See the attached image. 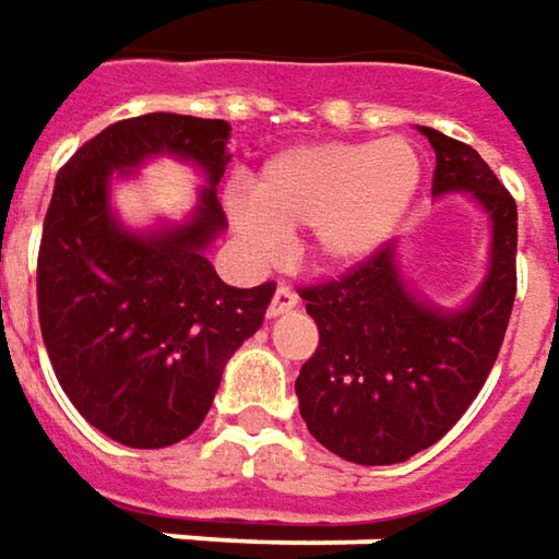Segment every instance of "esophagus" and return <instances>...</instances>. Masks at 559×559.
I'll return each instance as SVG.
<instances>
[{"mask_svg":"<svg viewBox=\"0 0 559 559\" xmlns=\"http://www.w3.org/2000/svg\"><path fill=\"white\" fill-rule=\"evenodd\" d=\"M297 304H300L297 290L287 287V284H278V290H275V297H272V304H269V316H272V319H275V316H284V312L297 309Z\"/></svg>","mask_w":559,"mask_h":559,"instance_id":"obj_1","label":"esophagus"}]
</instances>
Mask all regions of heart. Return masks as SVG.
Listing matches in <instances>:
<instances>
[{
	"instance_id": "obj_1",
	"label": "heart",
	"mask_w": 559,
	"mask_h": 559,
	"mask_svg": "<svg viewBox=\"0 0 559 559\" xmlns=\"http://www.w3.org/2000/svg\"><path fill=\"white\" fill-rule=\"evenodd\" d=\"M419 181L423 162L403 136L306 143L262 165L253 200L234 203L231 222L255 253H272L281 237L306 228V253L344 269L401 228Z\"/></svg>"
}]
</instances>
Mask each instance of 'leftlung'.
Listing matches in <instances>:
<instances>
[{
  "label": "left lung",
  "instance_id": "obj_1",
  "mask_svg": "<svg viewBox=\"0 0 559 559\" xmlns=\"http://www.w3.org/2000/svg\"><path fill=\"white\" fill-rule=\"evenodd\" d=\"M435 146V193L466 190L495 225L491 269L460 312L419 304L381 243L341 278L300 287L319 347L297 378L309 435L331 453L391 466L444 438L498 359L516 300V200L473 146L423 128Z\"/></svg>",
  "mask_w": 559,
  "mask_h": 559
}]
</instances>
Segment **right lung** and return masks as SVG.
Wrapping results in <instances>:
<instances>
[{"instance_id": "add662e5", "label": "right lung", "mask_w": 559, "mask_h": 559, "mask_svg": "<svg viewBox=\"0 0 559 559\" xmlns=\"http://www.w3.org/2000/svg\"><path fill=\"white\" fill-rule=\"evenodd\" d=\"M228 121L150 111L109 124L61 165L37 255L43 344L86 423L128 448L178 444L206 419L222 369L259 331L275 284L231 287L203 250L225 228L215 197ZM171 152L207 171L193 223L124 233L108 212L111 170Z\"/></svg>"}]
</instances>
